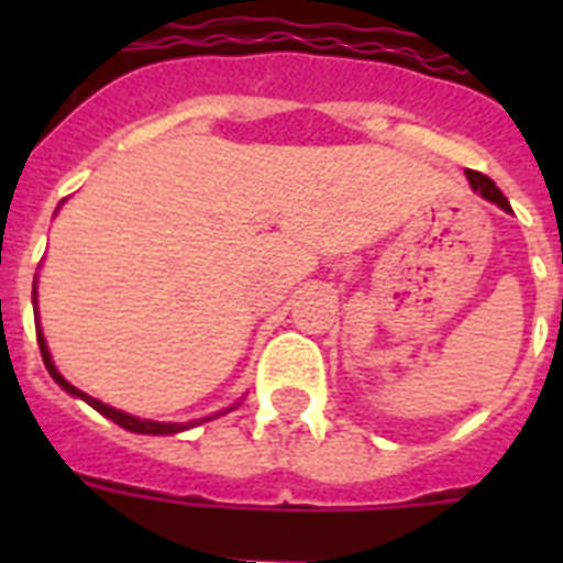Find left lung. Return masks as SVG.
I'll list each match as a JSON object with an SVG mask.
<instances>
[{"mask_svg": "<svg viewBox=\"0 0 563 563\" xmlns=\"http://www.w3.org/2000/svg\"><path fill=\"white\" fill-rule=\"evenodd\" d=\"M467 180H471L473 192H479L482 198H485V201L497 203V207H503V210H506V212H511V203L506 201V195L499 192L497 184H494V180H490V178H485L482 172H471V169H467Z\"/></svg>", "mask_w": 563, "mask_h": 563, "instance_id": "8db88e82", "label": "left lung"}]
</instances>
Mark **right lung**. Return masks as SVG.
<instances>
[{
    "label": "right lung",
    "instance_id": "right-lung-1",
    "mask_svg": "<svg viewBox=\"0 0 563 563\" xmlns=\"http://www.w3.org/2000/svg\"><path fill=\"white\" fill-rule=\"evenodd\" d=\"M64 203V201H60ZM60 203H57V210H60ZM34 321H37L40 327V316H37V277H34ZM37 344H40V353H43V362H46V371L52 374V379H55L60 388H64L66 394H73V397H78V400H84L87 406H92V409L99 411V415H104L108 420H113V423H119L122 429H128V432H136V435H175V432H184V429H192L198 427V423H207V420L219 418V415H224V411L236 409V406H230V409L224 411H216V415H210V418H198V420H187V423H163V420H148V418H136V415H128V411L122 409H113V406H108V402L96 400V397H90V394H84L81 388H75L69 379H64V374L55 368V362H52V353H48V344H46V335H43V330H37Z\"/></svg>",
    "mask_w": 563,
    "mask_h": 563
}]
</instances>
